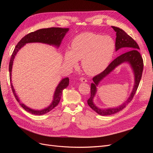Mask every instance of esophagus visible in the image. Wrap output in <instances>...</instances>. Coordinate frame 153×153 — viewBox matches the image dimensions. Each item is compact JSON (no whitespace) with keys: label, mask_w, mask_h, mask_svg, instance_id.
<instances>
[{"label":"esophagus","mask_w":153,"mask_h":153,"mask_svg":"<svg viewBox=\"0 0 153 153\" xmlns=\"http://www.w3.org/2000/svg\"><path fill=\"white\" fill-rule=\"evenodd\" d=\"M80 80L81 82H83V83H85L87 82V80L85 78H84V77H82L80 78Z\"/></svg>","instance_id":"34e87169"}]
</instances>
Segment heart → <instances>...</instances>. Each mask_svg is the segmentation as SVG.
<instances>
[{
  "label": "heart",
  "instance_id": "b5f03b06",
  "mask_svg": "<svg viewBox=\"0 0 153 153\" xmlns=\"http://www.w3.org/2000/svg\"><path fill=\"white\" fill-rule=\"evenodd\" d=\"M115 43L108 36L93 32H84L77 35L71 42V50L64 53V63L69 67L81 60L83 70L87 75H94L103 71L112 60Z\"/></svg>",
  "mask_w": 153,
  "mask_h": 153
}]
</instances>
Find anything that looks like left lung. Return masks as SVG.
Wrapping results in <instances>:
<instances>
[{"instance_id": "left-lung-1", "label": "left lung", "mask_w": 153, "mask_h": 153, "mask_svg": "<svg viewBox=\"0 0 153 153\" xmlns=\"http://www.w3.org/2000/svg\"><path fill=\"white\" fill-rule=\"evenodd\" d=\"M114 30L116 32V39H115V51L121 48H124L125 50H128L126 52L119 55L116 59L111 62L105 70L95 76L92 78L93 82L91 83V97L87 100V104L94 111L101 115H110L114 114L119 111L122 110L126 107V106L133 99L134 95L137 90L142 78L143 63V59L140 53L138 50H140L139 47L136 41L131 37L127 34L123 29L119 27L112 26ZM123 63H128L131 65L135 78V83L132 91L127 100L117 108L109 109H100L94 103L93 100L97 91V87L100 82L119 65Z\"/></svg>"}]
</instances>
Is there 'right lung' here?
I'll return each mask as SVG.
<instances>
[{
  "mask_svg": "<svg viewBox=\"0 0 153 153\" xmlns=\"http://www.w3.org/2000/svg\"><path fill=\"white\" fill-rule=\"evenodd\" d=\"M69 31L68 28H59V27H51V28L47 29H41L39 30H36L35 32H30L27 35L25 36L18 43L16 47L15 48L13 52L12 53L11 60L10 62V66H9V71H10V78L11 82V89L13 92V94L15 96L16 100L18 102L20 103V106L22 107L25 109L27 112H28L34 115H43L48 113L50 111L53 109L56 106L61 100V96L62 94V91L66 89V88L69 85V78L68 77L64 78L59 82V84L57 86L56 89L54 92L52 102L48 106L46 107L42 110H34L30 108L28 106H26L25 104L20 102V100L18 98V96L16 94L15 89L11 83V72H12V68L13 64L14 61L16 53L25 45L27 43H41L47 44L49 45H52L54 47L59 48L60 45L61 44L62 41L65 36L66 34Z\"/></svg>",
  "mask_w": 153,
  "mask_h": 153,
  "instance_id": "add662e5",
  "label": "right lung"
}]
</instances>
